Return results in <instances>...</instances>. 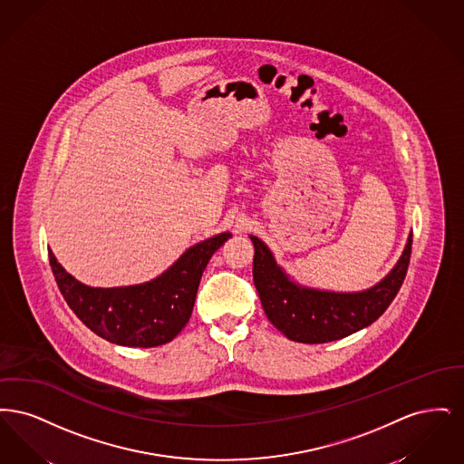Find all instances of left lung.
Instances as JSON below:
<instances>
[{
	"mask_svg": "<svg viewBox=\"0 0 464 464\" xmlns=\"http://www.w3.org/2000/svg\"><path fill=\"white\" fill-rule=\"evenodd\" d=\"M254 243V284L267 320L290 341L322 344L369 327L395 299L407 275L412 233L392 271L375 285L358 292H335L295 282L263 240Z\"/></svg>",
	"mask_w": 464,
	"mask_h": 464,
	"instance_id": "1",
	"label": "left lung"
}]
</instances>
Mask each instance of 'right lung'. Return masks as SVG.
Here are the masks:
<instances>
[{
	"instance_id": "obj_1",
	"label": "right lung",
	"mask_w": 464,
	"mask_h": 464,
	"mask_svg": "<svg viewBox=\"0 0 464 464\" xmlns=\"http://www.w3.org/2000/svg\"><path fill=\"white\" fill-rule=\"evenodd\" d=\"M229 231L189 246L153 280L125 287H90L69 275L48 250L55 282L69 308L102 339L129 348L167 344L186 327L193 313L199 280Z\"/></svg>"
}]
</instances>
